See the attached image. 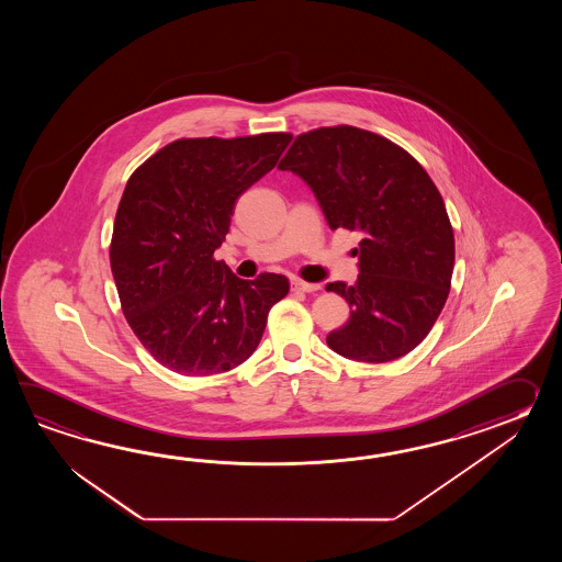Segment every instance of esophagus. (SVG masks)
Masks as SVG:
<instances>
[{
  "mask_svg": "<svg viewBox=\"0 0 562 562\" xmlns=\"http://www.w3.org/2000/svg\"><path fill=\"white\" fill-rule=\"evenodd\" d=\"M291 289H293V291H303V293H313V291H319L322 286L315 285V283H305V281H301V279H293V281H291Z\"/></svg>",
  "mask_w": 562,
  "mask_h": 562,
  "instance_id": "obj_1",
  "label": "esophagus"
}]
</instances>
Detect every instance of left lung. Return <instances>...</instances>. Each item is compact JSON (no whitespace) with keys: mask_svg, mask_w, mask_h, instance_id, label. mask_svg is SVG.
<instances>
[{"mask_svg":"<svg viewBox=\"0 0 562 562\" xmlns=\"http://www.w3.org/2000/svg\"><path fill=\"white\" fill-rule=\"evenodd\" d=\"M279 168L307 182L331 231L361 235L358 281L325 286L351 310L327 346L368 363L409 353L430 334L454 271V233L428 172L397 144L356 126L301 134Z\"/></svg>","mask_w":562,"mask_h":562,"instance_id":"8db88e82","label":"left lung"}]
</instances>
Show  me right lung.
Returning <instances> with one entry per match:
<instances>
[{"instance_id": "right-lung-1", "label": "right lung", "mask_w": 562, "mask_h": 562, "mask_svg": "<svg viewBox=\"0 0 562 562\" xmlns=\"http://www.w3.org/2000/svg\"><path fill=\"white\" fill-rule=\"evenodd\" d=\"M291 143L286 132L180 138L132 172L110 267L120 305L150 356L182 375H213L249 359L285 276L245 281L216 261L235 203Z\"/></svg>"}]
</instances>
